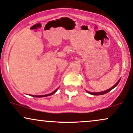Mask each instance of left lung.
I'll use <instances>...</instances> for the list:
<instances>
[{
	"label": "left lung",
	"instance_id": "8db88e82",
	"mask_svg": "<svg viewBox=\"0 0 133 133\" xmlns=\"http://www.w3.org/2000/svg\"><path fill=\"white\" fill-rule=\"evenodd\" d=\"M120 81H121V79H120L119 81H118V82H117V83L114 85V86L112 87V88H110V89H108V90H107V91H103V92H89V91H87V92H88V93L91 94V95H105V94H106V93H107V92H109V91H110L111 90H112L114 88H115V87H116L117 85H118V84L119 83Z\"/></svg>",
	"mask_w": 133,
	"mask_h": 133
}]
</instances>
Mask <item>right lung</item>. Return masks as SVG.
I'll use <instances>...</instances> for the list:
<instances>
[{
	"mask_svg": "<svg viewBox=\"0 0 133 133\" xmlns=\"http://www.w3.org/2000/svg\"><path fill=\"white\" fill-rule=\"evenodd\" d=\"M58 89H57L56 90H55L54 92H52V93H50V94H48V95H41V96H35V95H31L32 96H34V97H38V98H41V97H45V96H51L52 95H53L54 93H55L56 92V91L58 90Z\"/></svg>",
	"mask_w": 133,
	"mask_h": 133,
	"instance_id": "obj_1",
	"label": "right lung"
}]
</instances>
